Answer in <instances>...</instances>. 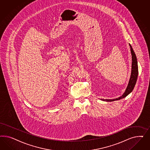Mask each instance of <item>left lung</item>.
<instances>
[{
  "label": "left lung",
  "instance_id": "obj_1",
  "mask_svg": "<svg viewBox=\"0 0 150 150\" xmlns=\"http://www.w3.org/2000/svg\"><path fill=\"white\" fill-rule=\"evenodd\" d=\"M130 45V47L131 48V53L132 55V74H131V76L130 80L129 82L128 85H127V88L126 89V91L124 93L123 95L121 97H119L118 98L116 99H113V100H104L102 99V100H105V101H114L115 100H119L125 97H127L132 91L133 90L135 85L136 84L137 79V76H138V65H137V58H136V55L134 52V50L132 48V45Z\"/></svg>",
  "mask_w": 150,
  "mask_h": 150
}]
</instances>
